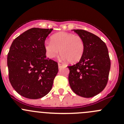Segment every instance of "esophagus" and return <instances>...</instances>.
I'll return each instance as SVG.
<instances>
[{
  "label": "esophagus",
  "instance_id": "obj_1",
  "mask_svg": "<svg viewBox=\"0 0 124 124\" xmlns=\"http://www.w3.org/2000/svg\"><path fill=\"white\" fill-rule=\"evenodd\" d=\"M62 66H63V65H62V64H60V63H58V68H61Z\"/></svg>",
  "mask_w": 124,
  "mask_h": 124
}]
</instances>
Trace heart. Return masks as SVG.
I'll return each instance as SVG.
<instances>
[{
  "instance_id": "heart-1",
  "label": "heart",
  "mask_w": 124,
  "mask_h": 124,
  "mask_svg": "<svg viewBox=\"0 0 124 124\" xmlns=\"http://www.w3.org/2000/svg\"><path fill=\"white\" fill-rule=\"evenodd\" d=\"M44 49L49 58H55L60 53L62 60H67L69 63H76L80 61L84 54L85 44L80 36L60 32L51 37V41H45Z\"/></svg>"
}]
</instances>
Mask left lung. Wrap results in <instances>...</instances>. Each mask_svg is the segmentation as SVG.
Wrapping results in <instances>:
<instances>
[{
    "label": "left lung",
    "mask_w": 124,
    "mask_h": 124,
    "mask_svg": "<svg viewBox=\"0 0 124 124\" xmlns=\"http://www.w3.org/2000/svg\"><path fill=\"white\" fill-rule=\"evenodd\" d=\"M84 41V54L78 63L68 66L69 83L75 94L89 98L102 91L110 68L108 49L99 37L83 30H73Z\"/></svg>",
    "instance_id": "left-lung-1"
}]
</instances>
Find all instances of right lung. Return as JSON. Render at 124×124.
Instances as JSON below:
<instances>
[{
  "label": "right lung",
  "instance_id": "obj_1",
  "mask_svg": "<svg viewBox=\"0 0 124 124\" xmlns=\"http://www.w3.org/2000/svg\"><path fill=\"white\" fill-rule=\"evenodd\" d=\"M53 29L32 28L13 41L7 55L11 85L28 99L44 97L51 91L58 63L46 58L44 43Z\"/></svg>",
  "mask_w": 124,
  "mask_h": 124
}]
</instances>
